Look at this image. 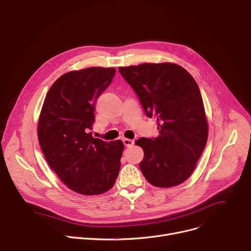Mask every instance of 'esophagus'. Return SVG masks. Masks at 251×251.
Wrapping results in <instances>:
<instances>
[{"label": "esophagus", "instance_id": "obj_1", "mask_svg": "<svg viewBox=\"0 0 251 251\" xmlns=\"http://www.w3.org/2000/svg\"><path fill=\"white\" fill-rule=\"evenodd\" d=\"M123 143H124V145H125L126 147H131V146L134 145V140L125 138V139H123Z\"/></svg>", "mask_w": 251, "mask_h": 251}]
</instances>
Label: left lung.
I'll use <instances>...</instances> for the list:
<instances>
[{"instance_id": "1", "label": "left lung", "mask_w": 251, "mask_h": 251, "mask_svg": "<svg viewBox=\"0 0 251 251\" xmlns=\"http://www.w3.org/2000/svg\"><path fill=\"white\" fill-rule=\"evenodd\" d=\"M146 116L155 118L159 135L135 142L142 147L140 169L150 184L172 187L189 178L204 150L208 123L193 77L172 63L120 67Z\"/></svg>"}]
</instances>
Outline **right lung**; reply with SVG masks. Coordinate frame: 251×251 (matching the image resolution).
Returning <instances> with one entry per match:
<instances>
[{
  "label": "right lung",
  "mask_w": 251,
  "mask_h": 251,
  "mask_svg": "<svg viewBox=\"0 0 251 251\" xmlns=\"http://www.w3.org/2000/svg\"><path fill=\"white\" fill-rule=\"evenodd\" d=\"M115 72L90 67L62 75L41 110L38 139L44 156L63 183L82 195L105 193L119 174L123 142H105L90 132L96 101Z\"/></svg>",
  "instance_id": "1"
}]
</instances>
